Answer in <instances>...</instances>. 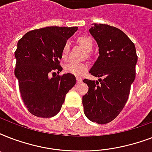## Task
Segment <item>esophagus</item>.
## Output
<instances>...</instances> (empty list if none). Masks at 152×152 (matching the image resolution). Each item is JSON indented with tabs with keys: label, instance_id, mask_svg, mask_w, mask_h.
Instances as JSON below:
<instances>
[{
	"label": "esophagus",
	"instance_id": "obj_1",
	"mask_svg": "<svg viewBox=\"0 0 152 152\" xmlns=\"http://www.w3.org/2000/svg\"><path fill=\"white\" fill-rule=\"evenodd\" d=\"M76 82H77V83H81V82H82V79L80 78V77H77V78H76Z\"/></svg>",
	"mask_w": 152,
	"mask_h": 152
}]
</instances>
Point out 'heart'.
<instances>
[{"label": "heart", "mask_w": 152, "mask_h": 152, "mask_svg": "<svg viewBox=\"0 0 152 152\" xmlns=\"http://www.w3.org/2000/svg\"><path fill=\"white\" fill-rule=\"evenodd\" d=\"M77 42L81 46H83V48L85 49L86 51H88V52L92 51L93 47H94V42H93L92 39L91 37L82 35V36L79 37L78 39H77ZM69 49H70V44H69V42H67L64 44L61 50V57L63 60H66L69 57ZM88 69V64L78 63V62L75 61L69 62L64 66V70H65L66 72L76 76H83Z\"/></svg>", "instance_id": "b5f03b06"}]
</instances>
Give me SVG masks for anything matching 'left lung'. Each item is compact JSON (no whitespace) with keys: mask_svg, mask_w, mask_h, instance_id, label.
Masks as SVG:
<instances>
[{"mask_svg":"<svg viewBox=\"0 0 152 152\" xmlns=\"http://www.w3.org/2000/svg\"><path fill=\"white\" fill-rule=\"evenodd\" d=\"M97 42L99 56L90 69L99 81L83 82L88 91L83 96V112L93 122L106 124L122 110L136 77V47L126 34L117 27L94 23L89 30Z\"/></svg>","mask_w":152,"mask_h":152,"instance_id":"left-lung-1","label":"left lung"}]
</instances>
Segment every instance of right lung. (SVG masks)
I'll return each instance as SVG.
<instances>
[{"instance_id": "obj_1", "label": "right lung", "mask_w": 152, "mask_h": 152, "mask_svg": "<svg viewBox=\"0 0 152 152\" xmlns=\"http://www.w3.org/2000/svg\"><path fill=\"white\" fill-rule=\"evenodd\" d=\"M77 30V27H44L28 31L18 42L15 76L25 106L33 115H57L66 94L76 84V77L72 74H53L62 71V48ZM50 73L52 78L48 76Z\"/></svg>"}]
</instances>
